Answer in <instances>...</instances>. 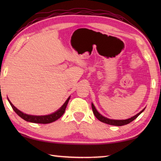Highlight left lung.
Segmentation results:
<instances>
[{"label": "left lung", "mask_w": 161, "mask_h": 161, "mask_svg": "<svg viewBox=\"0 0 161 161\" xmlns=\"http://www.w3.org/2000/svg\"><path fill=\"white\" fill-rule=\"evenodd\" d=\"M92 109H93V114L95 115V117L97 118V119H98L99 120L106 123V124H108V125H114V126H122V125H127L129 123H130L131 122H132L133 120H134V119L138 117V116L141 114V113L145 110V108L142 110L141 112L138 113V114H136V115L133 116L131 118H129V119H122V120H118V119H108L104 117V116H102L101 114H99L97 112V111L96 110V108L94 107L93 104H92Z\"/></svg>", "instance_id": "1"}]
</instances>
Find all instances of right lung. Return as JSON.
<instances>
[{"label": "right lung", "mask_w": 161, "mask_h": 161, "mask_svg": "<svg viewBox=\"0 0 161 161\" xmlns=\"http://www.w3.org/2000/svg\"><path fill=\"white\" fill-rule=\"evenodd\" d=\"M69 100H70V97L68 98V100L64 104L62 107H61L59 110L57 111L56 112H54L53 114L47 115H41V116L31 115L23 114V112L19 111V109H17L11 103V102H10L9 100L8 101L9 102L10 105H11V107H12L13 110L16 113V114L19 116H20V117L23 118V119H25V121L30 122H34V123H39V124H49V123L56 121L57 119H58L63 115V114L65 112V110H66V108L67 107V104L68 103Z\"/></svg>", "instance_id": "add662e5"}]
</instances>
